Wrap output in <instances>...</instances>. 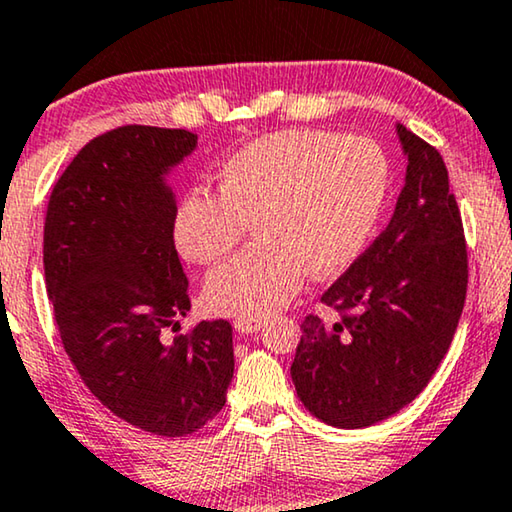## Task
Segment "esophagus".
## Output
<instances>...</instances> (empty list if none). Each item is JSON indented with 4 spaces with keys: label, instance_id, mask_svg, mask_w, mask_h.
<instances>
[{
    "label": "esophagus",
    "instance_id": "34e87169",
    "mask_svg": "<svg viewBox=\"0 0 512 512\" xmlns=\"http://www.w3.org/2000/svg\"><path fill=\"white\" fill-rule=\"evenodd\" d=\"M262 327V320L257 318H236L234 320V329L239 331V334H253V331H259Z\"/></svg>",
    "mask_w": 512,
    "mask_h": 512
}]
</instances>
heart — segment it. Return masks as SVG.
Wrapping results in <instances>:
<instances>
[{
  "label": "heart",
  "instance_id": "heart-1",
  "mask_svg": "<svg viewBox=\"0 0 512 512\" xmlns=\"http://www.w3.org/2000/svg\"><path fill=\"white\" fill-rule=\"evenodd\" d=\"M390 185L378 143L322 129H283L250 141L218 174V194H185L174 236L190 262L211 264L204 304L229 318H266L297 297L306 273L334 278L362 253Z\"/></svg>",
  "mask_w": 512,
  "mask_h": 512
}]
</instances>
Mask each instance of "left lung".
<instances>
[{
	"instance_id": "8db88e82",
	"label": "left lung",
	"mask_w": 512,
	"mask_h": 512,
	"mask_svg": "<svg viewBox=\"0 0 512 512\" xmlns=\"http://www.w3.org/2000/svg\"><path fill=\"white\" fill-rule=\"evenodd\" d=\"M406 183L385 232L322 294L338 318L308 315L292 383L318 420L371 427L408 406L448 352L469 287L462 213L441 153L397 125Z\"/></svg>"
}]
</instances>
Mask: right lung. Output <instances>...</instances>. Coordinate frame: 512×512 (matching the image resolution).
<instances>
[{
    "instance_id": "1",
    "label": "right lung",
    "mask_w": 512,
    "mask_h": 512,
    "mask_svg": "<svg viewBox=\"0 0 512 512\" xmlns=\"http://www.w3.org/2000/svg\"><path fill=\"white\" fill-rule=\"evenodd\" d=\"M197 146L187 129L115 127L85 143L57 178L43 222V273L62 348L85 387L132 427L194 434L225 406L232 325L190 311L176 253V199L164 174Z\"/></svg>"
}]
</instances>
